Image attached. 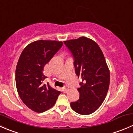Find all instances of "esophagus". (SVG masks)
<instances>
[{
	"mask_svg": "<svg viewBox=\"0 0 133 133\" xmlns=\"http://www.w3.org/2000/svg\"><path fill=\"white\" fill-rule=\"evenodd\" d=\"M68 89H69V88H68V86H65V87H64V88H62V91H64V92H65V91H68Z\"/></svg>",
	"mask_w": 133,
	"mask_h": 133,
	"instance_id": "obj_1",
	"label": "esophagus"
}]
</instances>
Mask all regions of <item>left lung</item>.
<instances>
[{
	"mask_svg": "<svg viewBox=\"0 0 133 133\" xmlns=\"http://www.w3.org/2000/svg\"><path fill=\"white\" fill-rule=\"evenodd\" d=\"M74 58L75 73L82 78L79 99L71 103L78 114L88 115L96 111L105 100L110 84V71L105 56L97 43L90 38L80 37L64 41Z\"/></svg>",
	"mask_w": 133,
	"mask_h": 133,
	"instance_id": "left-lung-1",
	"label": "left lung"
}]
</instances>
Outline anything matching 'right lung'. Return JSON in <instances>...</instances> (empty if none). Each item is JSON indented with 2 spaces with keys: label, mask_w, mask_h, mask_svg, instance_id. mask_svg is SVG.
Masks as SVG:
<instances>
[{
  "label": "right lung",
  "mask_w": 133,
  "mask_h": 133,
  "mask_svg": "<svg viewBox=\"0 0 133 133\" xmlns=\"http://www.w3.org/2000/svg\"><path fill=\"white\" fill-rule=\"evenodd\" d=\"M62 45L58 41H36L24 49L18 60L15 70L18 94L24 104L36 112H43L54 106L60 94L49 83L43 84L47 78L43 69Z\"/></svg>",
  "instance_id": "obj_1"
}]
</instances>
